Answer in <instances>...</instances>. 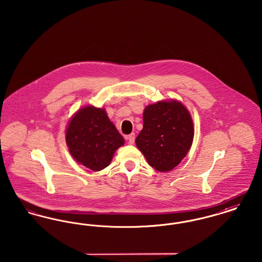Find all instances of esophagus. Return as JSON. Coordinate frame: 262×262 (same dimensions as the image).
Segmentation results:
<instances>
[{
	"mask_svg": "<svg viewBox=\"0 0 262 262\" xmlns=\"http://www.w3.org/2000/svg\"><path fill=\"white\" fill-rule=\"evenodd\" d=\"M135 138H136V135H135V134H130V135H128V136L125 137V139L128 141L129 144H134Z\"/></svg>",
	"mask_w": 262,
	"mask_h": 262,
	"instance_id": "esophagus-1",
	"label": "esophagus"
}]
</instances>
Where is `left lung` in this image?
I'll list each match as a JSON object with an SVG mask.
<instances>
[{
	"instance_id": "1",
	"label": "left lung",
	"mask_w": 262,
	"mask_h": 262,
	"mask_svg": "<svg viewBox=\"0 0 262 262\" xmlns=\"http://www.w3.org/2000/svg\"><path fill=\"white\" fill-rule=\"evenodd\" d=\"M193 124L179 101H159L143 112V128L136 139L137 148L152 168L173 170L184 159L193 140Z\"/></svg>"
}]
</instances>
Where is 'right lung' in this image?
Instances as JSON below:
<instances>
[{
    "label": "right lung",
    "mask_w": 262,
    "mask_h": 262,
    "mask_svg": "<svg viewBox=\"0 0 262 262\" xmlns=\"http://www.w3.org/2000/svg\"><path fill=\"white\" fill-rule=\"evenodd\" d=\"M66 141L75 161L92 171L109 166L115 151L125 143L106 111L93 106L76 112L66 130Z\"/></svg>",
    "instance_id": "1"
}]
</instances>
